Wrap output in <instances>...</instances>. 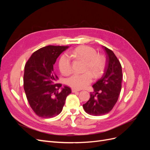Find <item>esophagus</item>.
<instances>
[{
    "label": "esophagus",
    "mask_w": 150,
    "mask_h": 150,
    "mask_svg": "<svg viewBox=\"0 0 150 150\" xmlns=\"http://www.w3.org/2000/svg\"><path fill=\"white\" fill-rule=\"evenodd\" d=\"M79 91L77 90V89H72V93H76V92H78Z\"/></svg>",
    "instance_id": "obj_1"
}]
</instances>
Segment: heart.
Instances as JSON below:
<instances>
[{"instance_id":"1","label":"heart","mask_w":150,"mask_h":150,"mask_svg":"<svg viewBox=\"0 0 150 150\" xmlns=\"http://www.w3.org/2000/svg\"><path fill=\"white\" fill-rule=\"evenodd\" d=\"M69 56L84 61L82 74H73L66 79V84L72 88L81 89L86 88L92 82L93 76L98 78L102 74L104 62L102 57L96 54L94 48L88 46H81L69 52ZM59 69L62 74L68 75L72 71V64L70 57L63 54L58 61Z\"/></svg>"}]
</instances>
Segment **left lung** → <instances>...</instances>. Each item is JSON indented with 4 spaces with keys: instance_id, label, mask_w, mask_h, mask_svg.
<instances>
[{
    "instance_id": "8db88e82",
    "label": "left lung",
    "mask_w": 150,
    "mask_h": 150,
    "mask_svg": "<svg viewBox=\"0 0 150 150\" xmlns=\"http://www.w3.org/2000/svg\"><path fill=\"white\" fill-rule=\"evenodd\" d=\"M107 55V66L104 73L97 82L94 84V92L90 93L88 101L83 104L84 111L93 116H101L107 114L115 106L121 90L122 68L111 49L103 46Z\"/></svg>"
}]
</instances>
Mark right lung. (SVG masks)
<instances>
[{"instance_id":"right-lung-1","label":"right lung","mask_w":150,"mask_h":150,"mask_svg":"<svg viewBox=\"0 0 150 150\" xmlns=\"http://www.w3.org/2000/svg\"><path fill=\"white\" fill-rule=\"evenodd\" d=\"M69 46H47L32 54L24 67V89L29 105L36 115L49 118L60 114L70 88L55 84L58 77L53 65Z\"/></svg>"}]
</instances>
